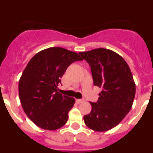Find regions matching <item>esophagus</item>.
I'll return each mask as SVG.
<instances>
[{"instance_id":"obj_1","label":"esophagus","mask_w":153,"mask_h":153,"mask_svg":"<svg viewBox=\"0 0 153 153\" xmlns=\"http://www.w3.org/2000/svg\"><path fill=\"white\" fill-rule=\"evenodd\" d=\"M76 101L77 103H82L83 102H84V100H82V99H76Z\"/></svg>"}]
</instances>
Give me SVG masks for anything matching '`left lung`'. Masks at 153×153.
<instances>
[{"mask_svg":"<svg viewBox=\"0 0 153 153\" xmlns=\"http://www.w3.org/2000/svg\"><path fill=\"white\" fill-rule=\"evenodd\" d=\"M91 68L93 84L102 89L97 102H90L91 112L83 117L89 128L104 132L114 128L131 109L136 84L122 56L105 48L79 53Z\"/></svg>","mask_w":153,"mask_h":153,"instance_id":"left-lung-1","label":"left lung"}]
</instances>
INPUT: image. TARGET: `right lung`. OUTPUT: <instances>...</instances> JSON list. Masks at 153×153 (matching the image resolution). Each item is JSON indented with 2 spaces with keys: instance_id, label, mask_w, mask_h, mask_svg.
<instances>
[{
  "instance_id": "right-lung-1",
  "label": "right lung",
  "mask_w": 153,
  "mask_h": 153,
  "mask_svg": "<svg viewBox=\"0 0 153 153\" xmlns=\"http://www.w3.org/2000/svg\"><path fill=\"white\" fill-rule=\"evenodd\" d=\"M83 60L78 53L61 47L43 50L31 58L19 80L24 111L37 126L55 130L64 126L75 99L62 95L58 84L67 67Z\"/></svg>"
}]
</instances>
